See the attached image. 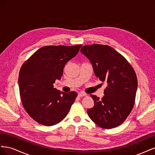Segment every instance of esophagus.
<instances>
[{"mask_svg":"<svg viewBox=\"0 0 155 155\" xmlns=\"http://www.w3.org/2000/svg\"><path fill=\"white\" fill-rule=\"evenodd\" d=\"M78 96L79 97H84V96H86L87 94L85 93H83V92H79L78 93Z\"/></svg>","mask_w":155,"mask_h":155,"instance_id":"34e87169","label":"esophagus"}]
</instances>
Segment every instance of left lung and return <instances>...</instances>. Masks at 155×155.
I'll return each mask as SVG.
<instances>
[{"instance_id":"left-lung-1","label":"left lung","mask_w":155,"mask_h":155,"mask_svg":"<svg viewBox=\"0 0 155 155\" xmlns=\"http://www.w3.org/2000/svg\"><path fill=\"white\" fill-rule=\"evenodd\" d=\"M80 51L90 61L96 76L107 85L101 99L91 94L94 105L87 109V113L100 127H116L124 122L133 108L138 87L137 75L124 56L109 46L85 45Z\"/></svg>"}]
</instances>
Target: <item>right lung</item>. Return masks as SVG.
I'll list each match as a JSON object with an SVG mask.
<instances>
[{
    "label": "right lung",
    "instance_id": "right-lung-1",
    "mask_svg": "<svg viewBox=\"0 0 155 155\" xmlns=\"http://www.w3.org/2000/svg\"><path fill=\"white\" fill-rule=\"evenodd\" d=\"M81 46H44L22 65L18 79L21 101L27 113L37 122L51 126L68 114L78 94L61 92L53 84L61 79L64 65Z\"/></svg>",
    "mask_w": 155,
    "mask_h": 155
}]
</instances>
